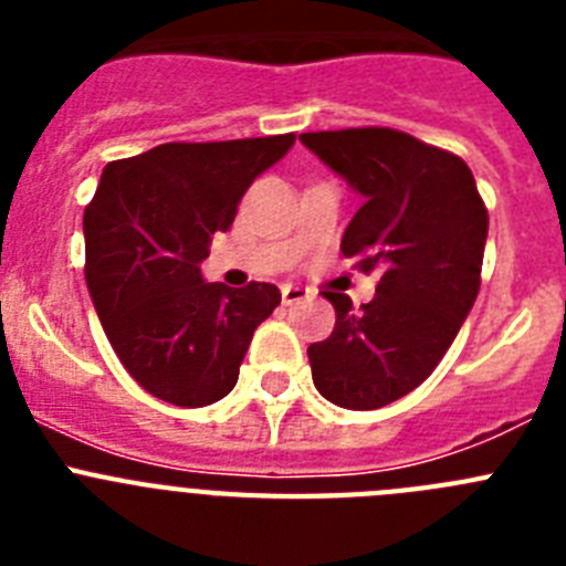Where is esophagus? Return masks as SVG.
<instances>
[{"instance_id":"1","label":"esophagus","mask_w":566,"mask_h":566,"mask_svg":"<svg viewBox=\"0 0 566 566\" xmlns=\"http://www.w3.org/2000/svg\"><path fill=\"white\" fill-rule=\"evenodd\" d=\"M280 294H283V306H297V303H303L312 292L303 286H294V283H286V286L280 289Z\"/></svg>"}]
</instances>
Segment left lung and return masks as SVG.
Wrapping results in <instances>:
<instances>
[{
	"mask_svg": "<svg viewBox=\"0 0 566 566\" xmlns=\"http://www.w3.org/2000/svg\"><path fill=\"white\" fill-rule=\"evenodd\" d=\"M303 147L337 172L363 207L343 234L345 258L379 272L363 308L323 292L337 323L308 345L312 379L328 402L374 411L431 377L479 294L488 209L459 155L388 127L303 133Z\"/></svg>",
	"mask_w": 566,
	"mask_h": 566,
	"instance_id": "obj_1",
	"label": "left lung"
}]
</instances>
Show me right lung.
I'll return each mask as SVG.
<instances>
[{
    "instance_id": "right-lung-1",
    "label": "right lung",
    "mask_w": 566,
    "mask_h": 566,
    "mask_svg": "<svg viewBox=\"0 0 566 566\" xmlns=\"http://www.w3.org/2000/svg\"><path fill=\"white\" fill-rule=\"evenodd\" d=\"M292 144L294 133L161 144L104 167L84 209V277L113 352L153 397L203 408L238 382L280 292L272 283H207L201 263L254 178Z\"/></svg>"
}]
</instances>
